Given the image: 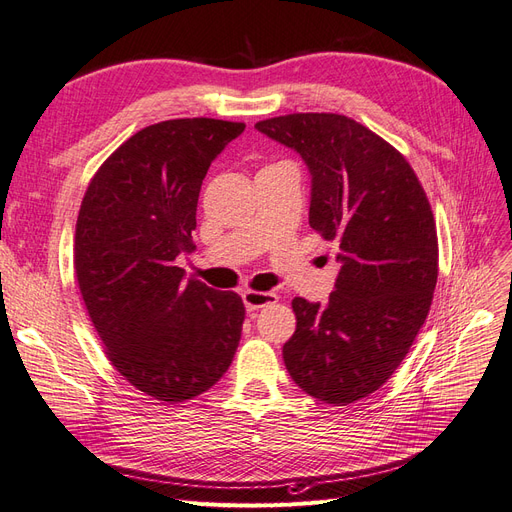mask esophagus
Here are the masks:
<instances>
[{
    "instance_id": "obj_1",
    "label": "esophagus",
    "mask_w": 512,
    "mask_h": 512,
    "mask_svg": "<svg viewBox=\"0 0 512 512\" xmlns=\"http://www.w3.org/2000/svg\"><path fill=\"white\" fill-rule=\"evenodd\" d=\"M243 303H245V309L247 312H256V309L260 307H267V305H273L277 299V292H265V290H243Z\"/></svg>"
}]
</instances>
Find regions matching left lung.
Instances as JSON below:
<instances>
[{
	"label": "left lung",
	"instance_id": "8db88e82",
	"mask_svg": "<svg viewBox=\"0 0 512 512\" xmlns=\"http://www.w3.org/2000/svg\"><path fill=\"white\" fill-rule=\"evenodd\" d=\"M256 128L309 166V226L339 262L329 303L292 299L286 369L324 404H354L395 374L429 314L438 282L431 205L408 160L346 115L292 113Z\"/></svg>",
	"mask_w": 512,
	"mask_h": 512
}]
</instances>
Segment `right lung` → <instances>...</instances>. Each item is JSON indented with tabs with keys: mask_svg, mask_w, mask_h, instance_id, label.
<instances>
[{
	"mask_svg": "<svg viewBox=\"0 0 512 512\" xmlns=\"http://www.w3.org/2000/svg\"><path fill=\"white\" fill-rule=\"evenodd\" d=\"M241 121L168 119L130 136L91 177L76 218L74 273L106 359L134 389L181 404L209 391L237 352V292L183 280L200 185Z\"/></svg>",
	"mask_w": 512,
	"mask_h": 512,
	"instance_id": "add662e5",
	"label": "right lung"
}]
</instances>
